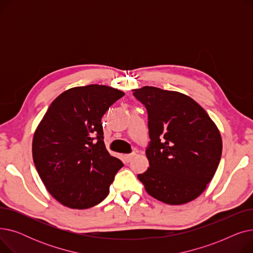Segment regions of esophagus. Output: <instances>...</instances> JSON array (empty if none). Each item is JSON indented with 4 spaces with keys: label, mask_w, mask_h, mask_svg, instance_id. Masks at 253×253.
I'll return each instance as SVG.
<instances>
[{
    "label": "esophagus",
    "mask_w": 253,
    "mask_h": 253,
    "mask_svg": "<svg viewBox=\"0 0 253 253\" xmlns=\"http://www.w3.org/2000/svg\"><path fill=\"white\" fill-rule=\"evenodd\" d=\"M135 155H136L135 153H131V154H128V155H126V156H125L126 161H127V162H130V161L132 160V159L134 158V156H135Z\"/></svg>",
    "instance_id": "34e87169"
}]
</instances>
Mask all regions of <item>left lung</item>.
Masks as SVG:
<instances>
[{
  "instance_id": "8db88e82",
  "label": "left lung",
  "mask_w": 253,
  "mask_h": 253,
  "mask_svg": "<svg viewBox=\"0 0 253 253\" xmlns=\"http://www.w3.org/2000/svg\"><path fill=\"white\" fill-rule=\"evenodd\" d=\"M134 97L148 112L150 167L138 179L157 200L170 205L200 196L218 167L222 141L201 105L175 91L144 86Z\"/></svg>"
}]
</instances>
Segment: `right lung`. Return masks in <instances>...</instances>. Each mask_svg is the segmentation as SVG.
Returning a JSON list of instances; mask_svg holds the SVG:
<instances>
[{
  "label": "right lung",
  "mask_w": 253,
  "mask_h": 253,
  "mask_svg": "<svg viewBox=\"0 0 253 253\" xmlns=\"http://www.w3.org/2000/svg\"><path fill=\"white\" fill-rule=\"evenodd\" d=\"M124 92L104 85L75 87L51 103L33 139L38 173L52 197L73 209L95 206L123 167L105 149L101 118Z\"/></svg>",
  "instance_id": "add662e5"
}]
</instances>
